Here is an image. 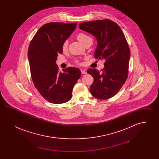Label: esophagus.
<instances>
[{
  "instance_id": "esophagus-1",
  "label": "esophagus",
  "mask_w": 159,
  "mask_h": 159,
  "mask_svg": "<svg viewBox=\"0 0 159 159\" xmlns=\"http://www.w3.org/2000/svg\"><path fill=\"white\" fill-rule=\"evenodd\" d=\"M81 72H82V74L84 75V74H86L87 72H86V70L85 69H82L81 70Z\"/></svg>"
}]
</instances>
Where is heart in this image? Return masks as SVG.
<instances>
[{"instance_id": "b5f03b06", "label": "heart", "mask_w": 159, "mask_h": 159, "mask_svg": "<svg viewBox=\"0 0 159 159\" xmlns=\"http://www.w3.org/2000/svg\"><path fill=\"white\" fill-rule=\"evenodd\" d=\"M77 38L79 40V41L80 42H81L83 45L85 42H88V40H92V38L90 36H89L88 35H87L86 34H84V33L79 34L77 36ZM67 46H68V41L66 40L63 42V43L62 45V49L63 50H66L67 48Z\"/></svg>"}]
</instances>
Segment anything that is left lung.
Returning <instances> with one entry per match:
<instances>
[{
    "instance_id": "left-lung-1",
    "label": "left lung",
    "mask_w": 159,
    "mask_h": 159,
    "mask_svg": "<svg viewBox=\"0 0 159 159\" xmlns=\"http://www.w3.org/2000/svg\"><path fill=\"white\" fill-rule=\"evenodd\" d=\"M79 28L96 38L94 56L105 60L101 71L95 68L87 71L94 79L90 87L91 94L99 99L110 98L120 89L128 77L130 54L126 38L120 27L109 20L80 23Z\"/></svg>"
}]
</instances>
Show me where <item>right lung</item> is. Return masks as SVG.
Here are the masks:
<instances>
[{
	"label": "right lung",
	"instance_id": "obj_1",
	"mask_svg": "<svg viewBox=\"0 0 159 159\" xmlns=\"http://www.w3.org/2000/svg\"><path fill=\"white\" fill-rule=\"evenodd\" d=\"M77 23H47L42 26L31 41L28 59L31 76L40 95L52 104H62L71 98V92L81 76L78 68L58 71L56 61L62 53V45L76 29Z\"/></svg>",
	"mask_w": 159,
	"mask_h": 159
}]
</instances>
